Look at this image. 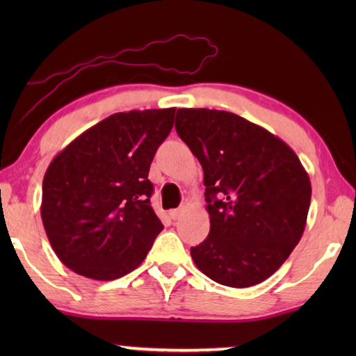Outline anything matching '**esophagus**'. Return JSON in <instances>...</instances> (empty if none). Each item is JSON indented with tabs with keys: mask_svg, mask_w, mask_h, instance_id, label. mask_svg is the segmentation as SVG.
I'll return each mask as SVG.
<instances>
[{
	"mask_svg": "<svg viewBox=\"0 0 356 356\" xmlns=\"http://www.w3.org/2000/svg\"><path fill=\"white\" fill-rule=\"evenodd\" d=\"M181 213H183V207L173 209V211H170V217H172L173 220H177V218L181 217Z\"/></svg>",
	"mask_w": 356,
	"mask_h": 356,
	"instance_id": "1",
	"label": "esophagus"
}]
</instances>
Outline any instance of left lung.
I'll list each match as a JSON object with an SVG mask.
<instances>
[{
	"label": "left lung",
	"instance_id": "obj_1",
	"mask_svg": "<svg viewBox=\"0 0 356 356\" xmlns=\"http://www.w3.org/2000/svg\"><path fill=\"white\" fill-rule=\"evenodd\" d=\"M175 128L204 170L211 232L194 264L220 285L245 289L274 274L306 227L311 181L296 154L230 111L178 108Z\"/></svg>",
	"mask_w": 356,
	"mask_h": 356
}]
</instances>
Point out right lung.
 <instances>
[{
    "instance_id": "add662e5",
    "label": "right lung",
    "mask_w": 356,
    "mask_h": 356,
    "mask_svg": "<svg viewBox=\"0 0 356 356\" xmlns=\"http://www.w3.org/2000/svg\"><path fill=\"white\" fill-rule=\"evenodd\" d=\"M173 118L175 108L115 113L48 165L42 222L53 251L76 274L115 280L145 259L163 230L150 206L149 168Z\"/></svg>"
}]
</instances>
